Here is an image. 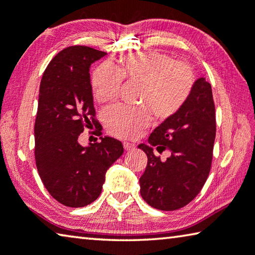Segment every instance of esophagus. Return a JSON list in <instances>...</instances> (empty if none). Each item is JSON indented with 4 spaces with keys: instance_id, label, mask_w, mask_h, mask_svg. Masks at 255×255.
I'll list each match as a JSON object with an SVG mask.
<instances>
[{
    "instance_id": "1",
    "label": "esophagus",
    "mask_w": 255,
    "mask_h": 255,
    "mask_svg": "<svg viewBox=\"0 0 255 255\" xmlns=\"http://www.w3.org/2000/svg\"><path fill=\"white\" fill-rule=\"evenodd\" d=\"M124 148L126 149V151H132V149H135V145L125 142L124 143Z\"/></svg>"
}]
</instances>
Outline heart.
Returning <instances> with one entry per match:
<instances>
[{
	"label": "heart",
	"instance_id": "1",
	"mask_svg": "<svg viewBox=\"0 0 255 255\" xmlns=\"http://www.w3.org/2000/svg\"><path fill=\"white\" fill-rule=\"evenodd\" d=\"M121 80L139 85L137 109L116 107L104 113V126L119 138H134L151 123L173 118L183 110L195 86V75L187 64L157 52L130 55L119 64H102L92 78L99 103H109L118 94Z\"/></svg>",
	"mask_w": 255,
	"mask_h": 255
}]
</instances>
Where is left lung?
Wrapping results in <instances>:
<instances>
[{"label": "left lung", "mask_w": 255, "mask_h": 255, "mask_svg": "<svg viewBox=\"0 0 255 255\" xmlns=\"http://www.w3.org/2000/svg\"><path fill=\"white\" fill-rule=\"evenodd\" d=\"M216 138L212 88L205 78L195 82L192 96L178 115L164 120L138 147L147 165L139 178L140 195L152 208L173 211L195 199L208 179ZM170 150L163 163L152 148Z\"/></svg>", "instance_id": "8db88e82"}]
</instances>
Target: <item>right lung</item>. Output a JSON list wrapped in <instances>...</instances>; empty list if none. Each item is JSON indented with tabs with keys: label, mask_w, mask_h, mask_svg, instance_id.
I'll return each instance as SVG.
<instances>
[{
	"label": "right lung",
	"mask_w": 255,
	"mask_h": 255,
	"mask_svg": "<svg viewBox=\"0 0 255 255\" xmlns=\"http://www.w3.org/2000/svg\"><path fill=\"white\" fill-rule=\"evenodd\" d=\"M106 54L82 45L64 48L51 60L40 82L36 167L47 192L66 207L83 208L98 199L107 170L124 153L120 140L112 137H100L101 142L87 147L78 142L84 129L102 127L95 118L90 67Z\"/></svg>",
	"instance_id": "obj_1"
}]
</instances>
